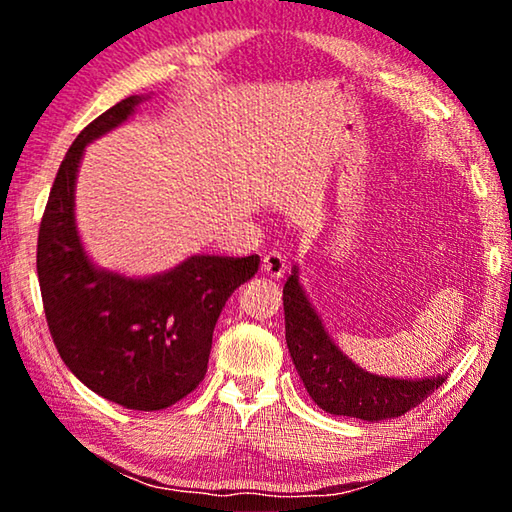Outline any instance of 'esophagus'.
Masks as SVG:
<instances>
[{"mask_svg":"<svg viewBox=\"0 0 512 512\" xmlns=\"http://www.w3.org/2000/svg\"><path fill=\"white\" fill-rule=\"evenodd\" d=\"M284 271H287V259H284L280 253L264 255V259H262V273L264 275L277 280V277L284 275Z\"/></svg>","mask_w":512,"mask_h":512,"instance_id":"34e87169","label":"esophagus"}]
</instances>
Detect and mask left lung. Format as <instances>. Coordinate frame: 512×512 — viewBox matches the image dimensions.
Masks as SVG:
<instances>
[{
  "label": "left lung",
  "mask_w": 512,
  "mask_h": 512,
  "mask_svg": "<svg viewBox=\"0 0 512 512\" xmlns=\"http://www.w3.org/2000/svg\"><path fill=\"white\" fill-rule=\"evenodd\" d=\"M282 300L293 366L311 400L327 413L368 422L397 418L422 404L447 379L445 375L381 377L359 368L329 339L323 320L302 289L298 266H293L284 284Z\"/></svg>",
  "instance_id": "left-lung-1"
}]
</instances>
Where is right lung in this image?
I'll list each match as a JSON object with an SVG mask.
<instances>
[{
    "mask_svg": "<svg viewBox=\"0 0 512 512\" xmlns=\"http://www.w3.org/2000/svg\"><path fill=\"white\" fill-rule=\"evenodd\" d=\"M144 94L121 99L83 128L56 173L38 235V282L65 366L106 400L160 411L201 384L212 332L259 257L192 255L151 277L106 271L85 253L74 189L85 146L131 119Z\"/></svg>",
    "mask_w": 512,
    "mask_h": 512,
    "instance_id": "add662e5",
    "label": "right lung"
}]
</instances>
